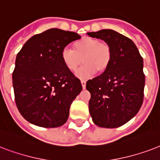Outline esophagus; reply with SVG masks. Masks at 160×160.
I'll return each instance as SVG.
<instances>
[{
    "label": "esophagus",
    "mask_w": 160,
    "mask_h": 160,
    "mask_svg": "<svg viewBox=\"0 0 160 160\" xmlns=\"http://www.w3.org/2000/svg\"><path fill=\"white\" fill-rule=\"evenodd\" d=\"M81 84H82V88L84 89L85 88H86V81H84V80H82Z\"/></svg>",
    "instance_id": "obj_1"
}]
</instances>
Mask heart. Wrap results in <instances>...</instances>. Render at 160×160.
Returning <instances> with one entry per match:
<instances>
[{
    "instance_id": "b5f03b06",
    "label": "heart",
    "mask_w": 160,
    "mask_h": 160,
    "mask_svg": "<svg viewBox=\"0 0 160 160\" xmlns=\"http://www.w3.org/2000/svg\"><path fill=\"white\" fill-rule=\"evenodd\" d=\"M112 58V48L109 44L89 37L74 42L73 50L65 48L61 52L63 65L71 72H75L83 60L85 64L77 72V77L81 79L89 78L96 71L100 74L105 72Z\"/></svg>"
}]
</instances>
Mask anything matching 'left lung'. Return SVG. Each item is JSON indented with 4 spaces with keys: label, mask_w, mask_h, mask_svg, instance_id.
<instances>
[{
    "label": "left lung",
    "mask_w": 160,
    "mask_h": 160,
    "mask_svg": "<svg viewBox=\"0 0 160 160\" xmlns=\"http://www.w3.org/2000/svg\"><path fill=\"white\" fill-rule=\"evenodd\" d=\"M88 35L103 40L112 52L107 71L87 82L86 88L91 93L89 112L99 127H120L138 113L143 103V58L133 41L113 30H100Z\"/></svg>",
    "instance_id": "obj_1"
}]
</instances>
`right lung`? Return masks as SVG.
<instances>
[{
	"mask_svg": "<svg viewBox=\"0 0 160 160\" xmlns=\"http://www.w3.org/2000/svg\"><path fill=\"white\" fill-rule=\"evenodd\" d=\"M81 36L52 28L33 36L16 58L12 73L15 101L20 113L34 125L60 127L72 102L81 92V82L65 68L61 52Z\"/></svg>",
	"mask_w": 160,
	"mask_h": 160,
	"instance_id": "right-lung-1",
	"label": "right lung"
}]
</instances>
